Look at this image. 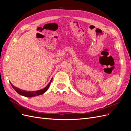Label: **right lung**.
I'll use <instances>...</instances> for the list:
<instances>
[{
    "instance_id": "1",
    "label": "right lung",
    "mask_w": 131,
    "mask_h": 131,
    "mask_svg": "<svg viewBox=\"0 0 131 131\" xmlns=\"http://www.w3.org/2000/svg\"><path fill=\"white\" fill-rule=\"evenodd\" d=\"M53 78L51 79L50 81L49 82V83H48V85L46 86L45 88L42 89L41 90H37V91H26V90H22L20 89L17 88L16 86H15L14 85H12V83L10 82L11 85L12 86V87L17 92L18 94H19V95L25 96V97H34L36 96H39V95H41L42 94H44L45 92L48 90V88L50 86V84L51 83L52 81Z\"/></svg>"
}]
</instances>
